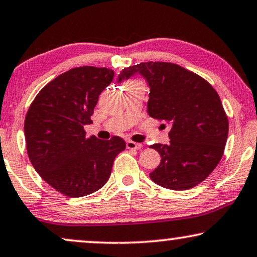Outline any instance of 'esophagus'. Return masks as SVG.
I'll return each mask as SVG.
<instances>
[{
    "mask_svg": "<svg viewBox=\"0 0 257 257\" xmlns=\"http://www.w3.org/2000/svg\"><path fill=\"white\" fill-rule=\"evenodd\" d=\"M125 146H126V148L132 149V150H139V149L142 148L141 143H138V142H134V141H126Z\"/></svg>",
    "mask_w": 257,
    "mask_h": 257,
    "instance_id": "obj_1",
    "label": "esophagus"
}]
</instances>
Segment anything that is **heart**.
<instances>
[{
	"label": "heart",
	"mask_w": 257,
	"mask_h": 257,
	"mask_svg": "<svg viewBox=\"0 0 257 257\" xmlns=\"http://www.w3.org/2000/svg\"><path fill=\"white\" fill-rule=\"evenodd\" d=\"M136 82H138V81H132V82H128V83H126L125 85H128V84H132V83H136Z\"/></svg>",
	"instance_id": "heart-1"
}]
</instances>
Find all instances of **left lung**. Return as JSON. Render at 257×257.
<instances>
[{"mask_svg": "<svg viewBox=\"0 0 257 257\" xmlns=\"http://www.w3.org/2000/svg\"><path fill=\"white\" fill-rule=\"evenodd\" d=\"M142 75L149 85L147 110L172 128L168 145L149 148L161 155L149 174L159 186L187 190L210 175L222 159L228 138V117L216 90L198 75L168 62H145L122 69L117 82Z\"/></svg>", "mask_w": 257, "mask_h": 257, "instance_id": "left-lung-1", "label": "left lung"}]
</instances>
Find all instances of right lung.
<instances>
[{
    "label": "right lung",
    "instance_id": "obj_1",
    "mask_svg": "<svg viewBox=\"0 0 257 257\" xmlns=\"http://www.w3.org/2000/svg\"><path fill=\"white\" fill-rule=\"evenodd\" d=\"M114 77L108 68L78 67L61 74L37 94L25 121L28 156L46 182L70 197L93 194L107 183L125 142L85 138L83 126Z\"/></svg>",
    "mask_w": 257,
    "mask_h": 257
}]
</instances>
